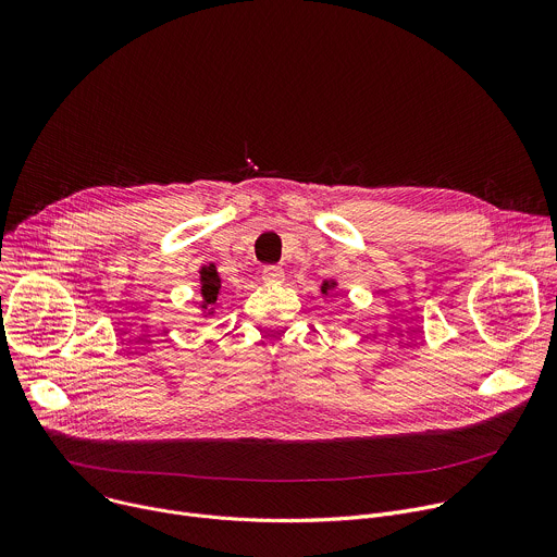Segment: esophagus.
Returning a JSON list of instances; mask_svg holds the SVG:
<instances>
[{
	"mask_svg": "<svg viewBox=\"0 0 557 557\" xmlns=\"http://www.w3.org/2000/svg\"><path fill=\"white\" fill-rule=\"evenodd\" d=\"M262 280L269 284H280V282H284V271L280 267H264Z\"/></svg>",
	"mask_w": 557,
	"mask_h": 557,
	"instance_id": "1",
	"label": "esophagus"
}]
</instances>
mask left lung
Returning a JSON list of instances; mask_svg holds the SVG:
<instances>
[{
    "mask_svg": "<svg viewBox=\"0 0 557 557\" xmlns=\"http://www.w3.org/2000/svg\"><path fill=\"white\" fill-rule=\"evenodd\" d=\"M335 288H337V282H335V280H324V282H322V295L329 297Z\"/></svg>",
    "mask_w": 557,
    "mask_h": 557,
    "instance_id": "8db88e82",
    "label": "left lung"
}]
</instances>
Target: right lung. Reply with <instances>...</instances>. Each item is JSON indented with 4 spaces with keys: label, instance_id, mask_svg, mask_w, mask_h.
Here are the masks:
<instances>
[{
    "label": "right lung",
    "instance_id": "obj_1",
    "mask_svg": "<svg viewBox=\"0 0 557 557\" xmlns=\"http://www.w3.org/2000/svg\"><path fill=\"white\" fill-rule=\"evenodd\" d=\"M220 290L222 280L213 262L200 267V314L213 317L215 308L220 306Z\"/></svg>",
    "mask_w": 557,
    "mask_h": 557
}]
</instances>
